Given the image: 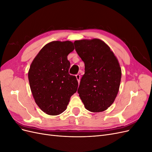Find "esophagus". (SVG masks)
<instances>
[{
    "label": "esophagus",
    "mask_w": 152,
    "mask_h": 152,
    "mask_svg": "<svg viewBox=\"0 0 152 152\" xmlns=\"http://www.w3.org/2000/svg\"><path fill=\"white\" fill-rule=\"evenodd\" d=\"M76 78H77V80H78V82H80V74L79 73V74H77L76 75Z\"/></svg>",
    "instance_id": "esophagus-1"
}]
</instances>
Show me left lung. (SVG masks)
<instances>
[{"label": "left lung", "instance_id": "8db88e82", "mask_svg": "<svg viewBox=\"0 0 152 152\" xmlns=\"http://www.w3.org/2000/svg\"><path fill=\"white\" fill-rule=\"evenodd\" d=\"M75 49L85 64L78 93L92 112L107 110L114 102L121 80V68L113 53L98 39L75 40Z\"/></svg>", "mask_w": 152, "mask_h": 152}]
</instances>
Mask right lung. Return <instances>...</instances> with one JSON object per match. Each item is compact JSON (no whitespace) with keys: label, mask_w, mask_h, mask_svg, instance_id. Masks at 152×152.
I'll return each mask as SVG.
<instances>
[{"label":"right lung","mask_w":152,"mask_h":152,"mask_svg":"<svg viewBox=\"0 0 152 152\" xmlns=\"http://www.w3.org/2000/svg\"><path fill=\"white\" fill-rule=\"evenodd\" d=\"M74 50L70 41H53L41 49L32 61L28 80L38 107L50 115H57L67 108L78 87L76 77L69 74L67 56Z\"/></svg>","instance_id":"right-lung-1"}]
</instances>
